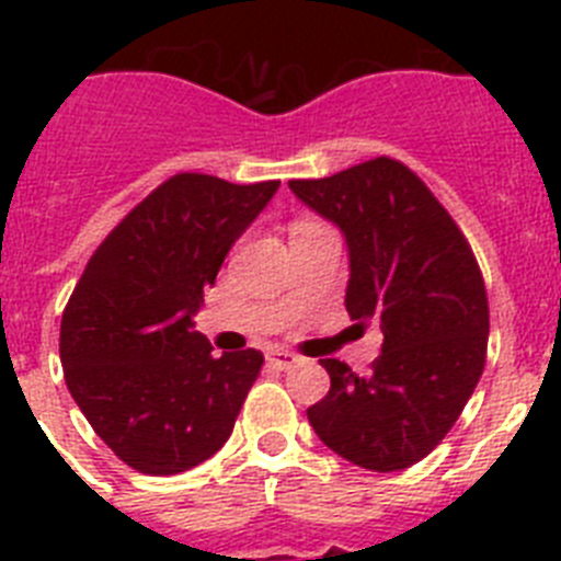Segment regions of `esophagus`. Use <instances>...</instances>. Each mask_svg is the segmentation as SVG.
I'll list each match as a JSON object with an SVG mask.
<instances>
[{
    "label": "esophagus",
    "instance_id": "esophagus-1",
    "mask_svg": "<svg viewBox=\"0 0 561 561\" xmlns=\"http://www.w3.org/2000/svg\"><path fill=\"white\" fill-rule=\"evenodd\" d=\"M266 359H270V365H275L277 370H286V368H291V365H297V362H300V356L291 354V351H284V348H270L266 351Z\"/></svg>",
    "mask_w": 561,
    "mask_h": 561
}]
</instances>
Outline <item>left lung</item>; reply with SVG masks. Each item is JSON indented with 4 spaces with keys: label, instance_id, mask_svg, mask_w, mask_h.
<instances>
[{
    "label": "left lung",
    "instance_id": "8db88e82",
    "mask_svg": "<svg viewBox=\"0 0 561 561\" xmlns=\"http://www.w3.org/2000/svg\"><path fill=\"white\" fill-rule=\"evenodd\" d=\"M289 191L342 232L345 309L385 336L368 376L320 359L331 390L306 410L309 424L362 469H408L438 447L483 374L489 300L478 261L427 185L388 157L291 180Z\"/></svg>",
    "mask_w": 561,
    "mask_h": 561
}]
</instances>
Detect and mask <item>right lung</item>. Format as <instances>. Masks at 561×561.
<instances>
[{"mask_svg":"<svg viewBox=\"0 0 561 561\" xmlns=\"http://www.w3.org/2000/svg\"><path fill=\"white\" fill-rule=\"evenodd\" d=\"M277 187L176 173L108 232L69 297L58 345L67 388L137 472L193 469L236 427L264 356H213L193 317Z\"/></svg>","mask_w":561,"mask_h":561,"instance_id":"add662e5","label":"right lung"}]
</instances>
